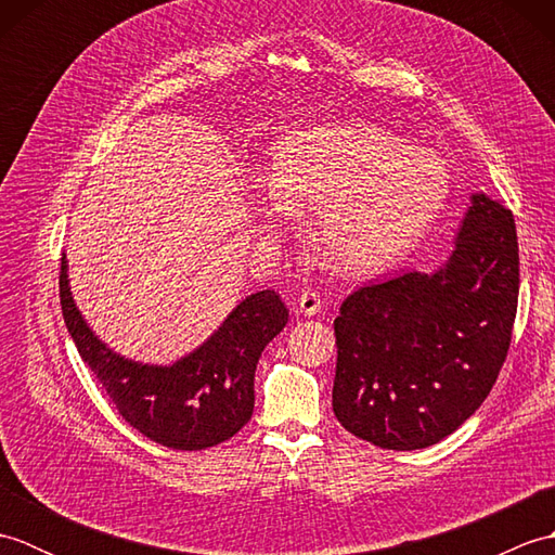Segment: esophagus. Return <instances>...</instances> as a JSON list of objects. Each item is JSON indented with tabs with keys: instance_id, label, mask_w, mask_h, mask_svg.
Returning a JSON list of instances; mask_svg holds the SVG:
<instances>
[{
	"instance_id": "1",
	"label": "esophagus",
	"mask_w": 555,
	"mask_h": 555,
	"mask_svg": "<svg viewBox=\"0 0 555 555\" xmlns=\"http://www.w3.org/2000/svg\"><path fill=\"white\" fill-rule=\"evenodd\" d=\"M320 310H322V298H320V293H314V291H305L302 296L298 298L296 312H300V314H305V317H312V314H317Z\"/></svg>"
}]
</instances>
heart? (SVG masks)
Here are the masks:
<instances>
[{
  "label": "heart",
  "mask_w": 555,
  "mask_h": 555,
  "mask_svg": "<svg viewBox=\"0 0 555 555\" xmlns=\"http://www.w3.org/2000/svg\"><path fill=\"white\" fill-rule=\"evenodd\" d=\"M271 209L312 215V235L340 274L398 264L451 199L453 176L431 150L370 124H328L288 135L271 164Z\"/></svg>",
  "instance_id": "heart-1"
}]
</instances>
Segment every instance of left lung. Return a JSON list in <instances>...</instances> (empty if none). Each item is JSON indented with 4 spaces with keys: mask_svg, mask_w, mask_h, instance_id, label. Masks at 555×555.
Wrapping results in <instances>:
<instances>
[{
    "mask_svg": "<svg viewBox=\"0 0 555 555\" xmlns=\"http://www.w3.org/2000/svg\"><path fill=\"white\" fill-rule=\"evenodd\" d=\"M520 291L511 209L473 193L446 262L376 281L340 305L334 412L358 439L417 451L485 403L508 356Z\"/></svg>",
    "mask_w": 555,
    "mask_h": 555,
    "instance_id": "8db88e82",
    "label": "left lung"
}]
</instances>
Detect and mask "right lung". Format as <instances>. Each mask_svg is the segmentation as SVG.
<instances>
[{
    "mask_svg": "<svg viewBox=\"0 0 555 555\" xmlns=\"http://www.w3.org/2000/svg\"><path fill=\"white\" fill-rule=\"evenodd\" d=\"M59 298L70 338L119 415L150 441L203 451L238 434L253 417L259 356L284 332L288 310L274 291L243 298L207 340L171 364L131 360L92 332L70 293L62 257Z\"/></svg>",
    "mask_w": 555,
    "mask_h": 555,
    "instance_id": "1",
    "label": "right lung"
}]
</instances>
